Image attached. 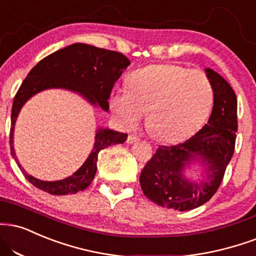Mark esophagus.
I'll list each match as a JSON object with an SVG mask.
<instances>
[{"label":"esophagus","instance_id":"obj_1","mask_svg":"<svg viewBox=\"0 0 256 256\" xmlns=\"http://www.w3.org/2000/svg\"><path fill=\"white\" fill-rule=\"evenodd\" d=\"M137 140H140V137L136 136V134H128V144L134 143V142H137Z\"/></svg>","mask_w":256,"mask_h":256}]
</instances>
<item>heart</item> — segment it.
I'll use <instances>...</instances> for the list:
<instances>
[{"label":"heart","instance_id":"1","mask_svg":"<svg viewBox=\"0 0 256 256\" xmlns=\"http://www.w3.org/2000/svg\"><path fill=\"white\" fill-rule=\"evenodd\" d=\"M208 75L178 64H155L132 72L128 89H116L110 108L124 128H137L148 116V128L163 142L190 137L205 122L214 106Z\"/></svg>","mask_w":256,"mask_h":256}]
</instances>
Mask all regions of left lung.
I'll use <instances>...</instances> for the list:
<instances>
[{"mask_svg": "<svg viewBox=\"0 0 256 256\" xmlns=\"http://www.w3.org/2000/svg\"><path fill=\"white\" fill-rule=\"evenodd\" d=\"M214 86V108L202 130L175 146H160L142 170L140 182L148 199L162 208L187 211L208 202L223 181L230 162L237 132V98L226 80L206 69ZM199 156L209 166L208 178L199 184L188 183L182 169Z\"/></svg>", "mask_w": 256, "mask_h": 256, "instance_id": "8db88e82", "label": "left lung"}]
</instances>
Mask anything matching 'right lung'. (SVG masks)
Masks as SVG:
<instances>
[{"instance_id": "add662e5", "label": "right lung", "mask_w": 256, "mask_h": 256, "mask_svg": "<svg viewBox=\"0 0 256 256\" xmlns=\"http://www.w3.org/2000/svg\"><path fill=\"white\" fill-rule=\"evenodd\" d=\"M128 64L130 60L120 52L87 44H72L48 54L33 66L14 96L9 134L12 155L24 178L33 186L54 196L74 194L86 190L96 173L98 152L108 146L124 143L128 134L108 128H98L90 155L75 174L60 181H42L27 174L24 168H21L14 152V124L22 104L40 90L48 88H66L78 92L90 102L98 104L101 108L108 110V98L113 86Z\"/></svg>"}]
</instances>
